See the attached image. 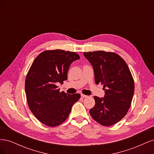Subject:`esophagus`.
Instances as JSON below:
<instances>
[{"instance_id": "obj_1", "label": "esophagus", "mask_w": 154, "mask_h": 154, "mask_svg": "<svg viewBox=\"0 0 154 154\" xmlns=\"http://www.w3.org/2000/svg\"><path fill=\"white\" fill-rule=\"evenodd\" d=\"M81 96L82 97H83V98H85V97H87L88 96H87V95H85V94H81Z\"/></svg>"}]
</instances>
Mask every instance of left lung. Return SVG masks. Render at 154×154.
<instances>
[{
  "label": "left lung",
  "instance_id": "obj_1",
  "mask_svg": "<svg viewBox=\"0 0 154 154\" xmlns=\"http://www.w3.org/2000/svg\"><path fill=\"white\" fill-rule=\"evenodd\" d=\"M93 67L96 84L103 85V97L94 96L95 105L89 110L92 118L109 127L127 114L134 92V79L125 60L114 53L103 51L83 53Z\"/></svg>",
  "mask_w": 154,
  "mask_h": 154
}]
</instances>
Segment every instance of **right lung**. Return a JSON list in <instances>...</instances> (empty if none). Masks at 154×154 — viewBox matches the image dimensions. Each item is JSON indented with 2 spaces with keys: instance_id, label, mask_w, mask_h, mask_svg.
Segmentation results:
<instances>
[{
  "instance_id": "1",
  "label": "right lung",
  "mask_w": 154,
  "mask_h": 154,
  "mask_svg": "<svg viewBox=\"0 0 154 154\" xmlns=\"http://www.w3.org/2000/svg\"><path fill=\"white\" fill-rule=\"evenodd\" d=\"M80 57L64 50L45 51L34 60L27 74L25 91L31 111L40 122L56 127L69 117L80 94H69L56 85L67 80L71 64Z\"/></svg>"
}]
</instances>
